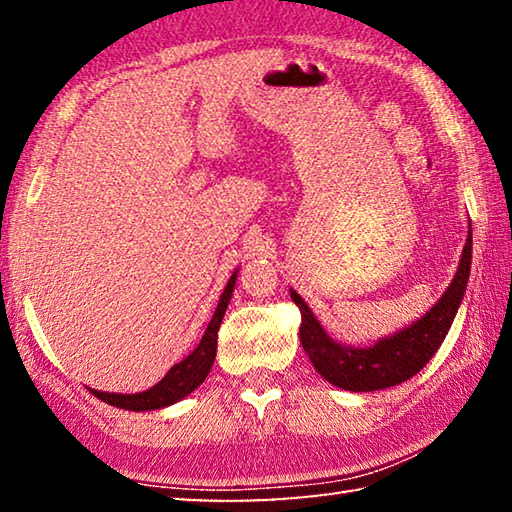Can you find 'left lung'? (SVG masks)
<instances>
[{
    "label": "left lung",
    "instance_id": "8db88e82",
    "mask_svg": "<svg viewBox=\"0 0 512 512\" xmlns=\"http://www.w3.org/2000/svg\"><path fill=\"white\" fill-rule=\"evenodd\" d=\"M467 228L470 230H467L458 271L436 305L409 327L384 336L368 348H354V345L334 341L320 325L314 311L307 307V302L289 289L291 300L300 307L302 314L300 343L318 375L329 384L352 393L384 391L418 375L443 345L465 296L472 266V223Z\"/></svg>",
    "mask_w": 512,
    "mask_h": 512
}]
</instances>
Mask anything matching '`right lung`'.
<instances>
[{
	"mask_svg": "<svg viewBox=\"0 0 512 512\" xmlns=\"http://www.w3.org/2000/svg\"><path fill=\"white\" fill-rule=\"evenodd\" d=\"M237 273L239 271L232 273L228 284H225V289L219 298V305H216V309H214V316L210 320V325H207V329H205L201 343H198L183 361H178L176 366H171V370L158 381V384L151 386L149 391L133 393V395L103 393V391H94V388H90V393L94 397H99L101 402L117 406V409L153 411V409H164V406L176 404L192 391H196V388L203 384L205 377L210 375V370H212V363L216 357V334H219L225 309H228L232 291H235Z\"/></svg>",
	"mask_w": 512,
	"mask_h": 512,
	"instance_id": "1",
	"label": "right lung"
}]
</instances>
